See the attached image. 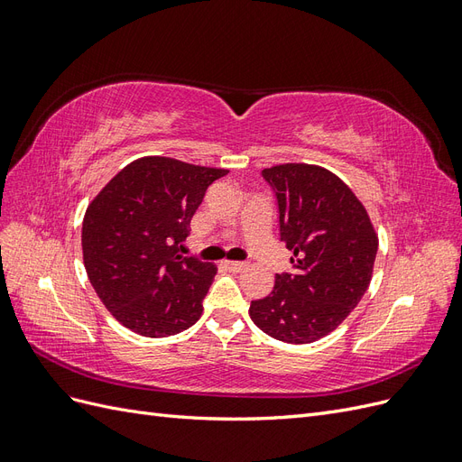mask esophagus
Instances as JSON below:
<instances>
[{"mask_svg": "<svg viewBox=\"0 0 462 462\" xmlns=\"http://www.w3.org/2000/svg\"><path fill=\"white\" fill-rule=\"evenodd\" d=\"M223 265H226L227 270L231 272H243L246 268V262H236V260H226L223 262Z\"/></svg>", "mask_w": 462, "mask_h": 462, "instance_id": "1", "label": "esophagus"}]
</instances>
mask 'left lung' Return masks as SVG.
<instances>
[{
	"instance_id": "obj_1",
	"label": "left lung",
	"mask_w": 462,
	"mask_h": 462,
	"mask_svg": "<svg viewBox=\"0 0 462 462\" xmlns=\"http://www.w3.org/2000/svg\"><path fill=\"white\" fill-rule=\"evenodd\" d=\"M279 212V236L292 270L275 273L250 318L270 337L314 343L353 312L370 285L377 236L366 208L324 167L283 163L262 171Z\"/></svg>"
}]
</instances>
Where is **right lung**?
Returning a JSON list of instances; mask_svg holds the SVG:
<instances>
[{"mask_svg": "<svg viewBox=\"0 0 462 462\" xmlns=\"http://www.w3.org/2000/svg\"><path fill=\"white\" fill-rule=\"evenodd\" d=\"M227 170L148 156L97 192L82 221L90 283L119 324L170 337L197 324L216 265L179 254L208 187Z\"/></svg>", "mask_w": 462, "mask_h": 462, "instance_id": "add662e5", "label": "right lung"}]
</instances>
